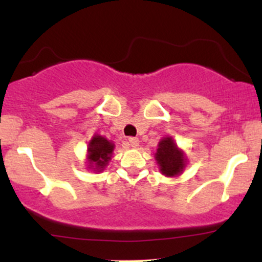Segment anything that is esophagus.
Wrapping results in <instances>:
<instances>
[{"label":"esophagus","mask_w":262,"mask_h":262,"mask_svg":"<svg viewBox=\"0 0 262 262\" xmlns=\"http://www.w3.org/2000/svg\"><path fill=\"white\" fill-rule=\"evenodd\" d=\"M128 140H129V143H130L132 146H138V145H139V139H138V138L130 137Z\"/></svg>","instance_id":"esophagus-1"}]
</instances>
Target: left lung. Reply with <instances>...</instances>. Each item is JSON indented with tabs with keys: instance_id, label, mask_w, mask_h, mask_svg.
<instances>
[{
	"instance_id": "obj_1",
	"label": "left lung",
	"mask_w": 262,
	"mask_h": 262,
	"mask_svg": "<svg viewBox=\"0 0 262 262\" xmlns=\"http://www.w3.org/2000/svg\"><path fill=\"white\" fill-rule=\"evenodd\" d=\"M155 158L160 166L161 173L166 176L179 175L185 167L183 154L177 149L176 144L171 138H165L159 143Z\"/></svg>"
}]
</instances>
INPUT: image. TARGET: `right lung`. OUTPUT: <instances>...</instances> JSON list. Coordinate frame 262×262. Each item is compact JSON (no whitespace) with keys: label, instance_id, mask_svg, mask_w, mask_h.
Listing matches in <instances>:
<instances>
[{"label":"right lung","instance_id":"add662e5","mask_svg":"<svg viewBox=\"0 0 262 262\" xmlns=\"http://www.w3.org/2000/svg\"><path fill=\"white\" fill-rule=\"evenodd\" d=\"M114 145L104 139L101 135H95L89 145V159L90 164L95 165L97 170H103V167L111 160Z\"/></svg>","mask_w":262,"mask_h":262}]
</instances>
